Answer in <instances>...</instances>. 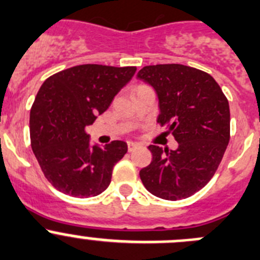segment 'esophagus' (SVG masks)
Instances as JSON below:
<instances>
[{"instance_id": "1", "label": "esophagus", "mask_w": 260, "mask_h": 260, "mask_svg": "<svg viewBox=\"0 0 260 260\" xmlns=\"http://www.w3.org/2000/svg\"><path fill=\"white\" fill-rule=\"evenodd\" d=\"M138 147L137 144H135V142H128V151H133V150H136Z\"/></svg>"}]
</instances>
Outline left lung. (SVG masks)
Wrapping results in <instances>:
<instances>
[{
	"label": "left lung",
	"mask_w": 260,
	"mask_h": 260,
	"mask_svg": "<svg viewBox=\"0 0 260 260\" xmlns=\"http://www.w3.org/2000/svg\"><path fill=\"white\" fill-rule=\"evenodd\" d=\"M137 78L155 89L157 123L178 142L177 150L150 145L152 161L140 171L142 183L164 200L190 198L212 179L227 149L229 100L212 75L186 65H149Z\"/></svg>",
	"instance_id": "left-lung-1"
}]
</instances>
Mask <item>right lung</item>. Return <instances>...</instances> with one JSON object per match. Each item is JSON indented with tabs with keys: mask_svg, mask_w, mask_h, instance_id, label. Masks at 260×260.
<instances>
[{
	"mask_svg": "<svg viewBox=\"0 0 260 260\" xmlns=\"http://www.w3.org/2000/svg\"><path fill=\"white\" fill-rule=\"evenodd\" d=\"M136 73V67L84 64L51 75L30 109V144L53 187L74 198L108 188L113 168L127 152L124 141L89 146L87 125L108 110Z\"/></svg>",
	"mask_w": 260,
	"mask_h": 260,
	"instance_id": "add662e5",
	"label": "right lung"
}]
</instances>
